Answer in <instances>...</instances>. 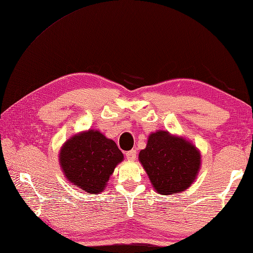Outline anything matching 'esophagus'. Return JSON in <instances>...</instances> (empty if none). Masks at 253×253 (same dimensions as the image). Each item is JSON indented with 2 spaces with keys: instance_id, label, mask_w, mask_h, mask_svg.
<instances>
[{
  "instance_id": "1",
  "label": "esophagus",
  "mask_w": 253,
  "mask_h": 253,
  "mask_svg": "<svg viewBox=\"0 0 253 253\" xmlns=\"http://www.w3.org/2000/svg\"><path fill=\"white\" fill-rule=\"evenodd\" d=\"M126 157L128 159V161H135V159H136V151H135V149H132V151L126 152Z\"/></svg>"
}]
</instances>
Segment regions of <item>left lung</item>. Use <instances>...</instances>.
Returning <instances> with one entry per match:
<instances>
[{"label": "left lung", "mask_w": 253, "mask_h": 253, "mask_svg": "<svg viewBox=\"0 0 253 253\" xmlns=\"http://www.w3.org/2000/svg\"><path fill=\"white\" fill-rule=\"evenodd\" d=\"M157 193L169 195L187 190L197 178L201 154L192 143L167 131L148 136L146 147L138 154Z\"/></svg>", "instance_id": "obj_1"}]
</instances>
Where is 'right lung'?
I'll use <instances>...</instances> for the list:
<instances>
[{
  "instance_id": "obj_1",
  "label": "right lung",
  "mask_w": 253,
  "mask_h": 253,
  "mask_svg": "<svg viewBox=\"0 0 253 253\" xmlns=\"http://www.w3.org/2000/svg\"><path fill=\"white\" fill-rule=\"evenodd\" d=\"M59 161L71 183L89 194H96L104 191L116 166L123 161V154L104 134L88 130L63 144Z\"/></svg>"
}]
</instances>
